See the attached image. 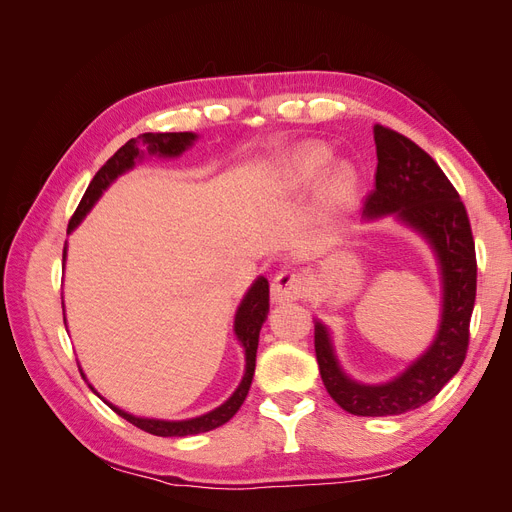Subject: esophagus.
I'll list each match as a JSON object with an SVG mask.
<instances>
[{"mask_svg": "<svg viewBox=\"0 0 512 512\" xmlns=\"http://www.w3.org/2000/svg\"><path fill=\"white\" fill-rule=\"evenodd\" d=\"M303 275L299 271L286 269L282 273L275 275V280L271 284V299L275 303H288V301H299L303 297Z\"/></svg>", "mask_w": 512, "mask_h": 512, "instance_id": "obj_1", "label": "esophagus"}]
</instances>
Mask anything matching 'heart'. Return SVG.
<instances>
[{"label": "heart", "instance_id": "1", "mask_svg": "<svg viewBox=\"0 0 512 512\" xmlns=\"http://www.w3.org/2000/svg\"><path fill=\"white\" fill-rule=\"evenodd\" d=\"M331 160V153L318 147V145H305L297 153H294L290 164H288V173L292 175L294 181L301 183H312L316 181L322 170L327 168ZM354 190V173L348 166L337 168L335 173L327 181V194L333 200V203H346Z\"/></svg>", "mask_w": 512, "mask_h": 512}]
</instances>
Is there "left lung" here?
Returning <instances> with one entry per match:
<instances>
[{"instance_id":"obj_1","label":"left lung","mask_w":512,"mask_h":512,"mask_svg":"<svg viewBox=\"0 0 512 512\" xmlns=\"http://www.w3.org/2000/svg\"><path fill=\"white\" fill-rule=\"evenodd\" d=\"M378 153L376 190L365 215L397 213L429 239L444 280V309L436 342L393 382L367 386L339 369L324 324L316 322L314 346L324 389L356 416H395L425 406L466 361L476 299V250L466 205L455 185L425 149L391 128L374 126Z\"/></svg>"}]
</instances>
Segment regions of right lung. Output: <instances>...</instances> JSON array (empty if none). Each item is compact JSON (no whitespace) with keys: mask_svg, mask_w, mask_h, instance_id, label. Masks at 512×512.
I'll list each match as a JSON object with an SVG mask.
<instances>
[{"mask_svg":"<svg viewBox=\"0 0 512 512\" xmlns=\"http://www.w3.org/2000/svg\"><path fill=\"white\" fill-rule=\"evenodd\" d=\"M194 138L196 136L192 132H158V134L147 132V134H138L136 138H130L126 145L115 151L113 158L106 160V164L96 173V177L91 179L79 207H76V211L72 213L68 230H72L85 218V213L94 207L100 194L108 188V185H111L113 179H117L121 173H126L128 168L134 166V160L138 156H143L145 151L141 147H147L149 153H160V156H179L181 151H185V147L192 145ZM64 254H66V250H64ZM267 314H269V282L265 280V277H258L256 284L250 288V292H247L245 299L241 301V307H239L237 318H235V333L245 348V376L239 384V389L232 393V397L220 408H215L213 412L203 414L198 418H190V421H156V418L132 416L128 412L115 408L113 404H108V406H111L121 418H126V421L132 423L134 427L143 429L147 433H153V436H162V438L194 436V433H205V431H211L215 427L228 423L230 418L235 416L237 410L241 408V404L247 397V391H250V386H252L254 369H256L258 335H260L262 322L267 320Z\"/></svg>","mask_w":512,"mask_h":512,"instance_id":"add662e5","label":"right lung"}]
</instances>
